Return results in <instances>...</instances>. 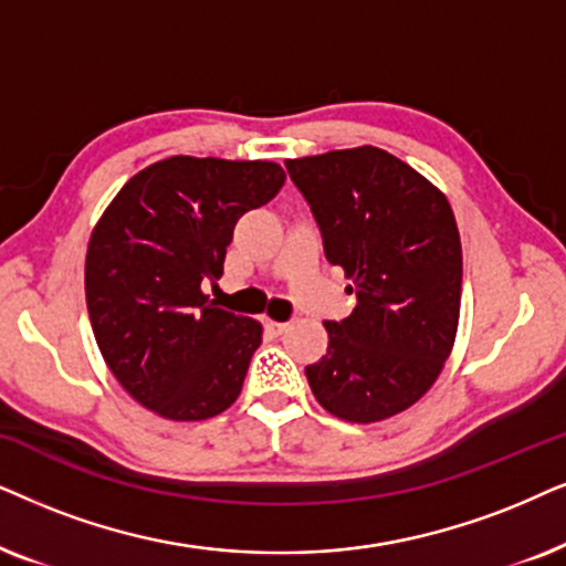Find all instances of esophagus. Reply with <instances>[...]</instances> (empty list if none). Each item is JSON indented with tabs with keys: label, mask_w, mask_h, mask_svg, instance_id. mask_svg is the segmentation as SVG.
Segmentation results:
<instances>
[{
	"label": "esophagus",
	"mask_w": 566,
	"mask_h": 566,
	"mask_svg": "<svg viewBox=\"0 0 566 566\" xmlns=\"http://www.w3.org/2000/svg\"><path fill=\"white\" fill-rule=\"evenodd\" d=\"M263 326H266V331H271V334L274 336H279V334H284V331L290 328V323H279V321H263Z\"/></svg>",
	"instance_id": "esophagus-1"
}]
</instances>
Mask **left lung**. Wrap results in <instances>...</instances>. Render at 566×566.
<instances>
[{"label": "left lung", "instance_id": "8db88e82", "mask_svg": "<svg viewBox=\"0 0 566 566\" xmlns=\"http://www.w3.org/2000/svg\"><path fill=\"white\" fill-rule=\"evenodd\" d=\"M328 263L357 295L326 321L328 349L305 367L323 409L354 424L396 417L440 378L461 315L463 251L446 193L386 149L287 160Z\"/></svg>", "mask_w": 566, "mask_h": 566}]
</instances>
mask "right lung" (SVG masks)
Listing matches in <instances>:
<instances>
[{
    "label": "right lung",
    "mask_w": 566,
    "mask_h": 566,
    "mask_svg": "<svg viewBox=\"0 0 566 566\" xmlns=\"http://www.w3.org/2000/svg\"><path fill=\"white\" fill-rule=\"evenodd\" d=\"M282 186L276 163L176 155L139 170L97 220L85 259L97 349L157 417H217L243 390L263 328L201 284L222 276L240 217Z\"/></svg>",
    "instance_id": "1"
}]
</instances>
